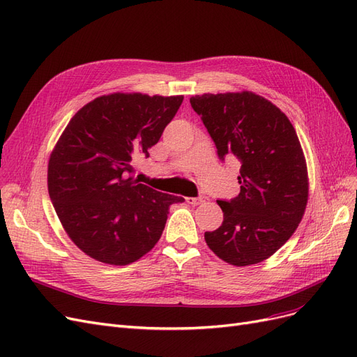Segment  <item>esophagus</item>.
<instances>
[{
	"label": "esophagus",
	"mask_w": 357,
	"mask_h": 357,
	"mask_svg": "<svg viewBox=\"0 0 357 357\" xmlns=\"http://www.w3.org/2000/svg\"><path fill=\"white\" fill-rule=\"evenodd\" d=\"M206 202V197H187V203L192 204V206H197V204H203Z\"/></svg>",
	"instance_id": "obj_1"
}]
</instances>
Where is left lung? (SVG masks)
I'll list each match as a JSON object with an SVG mask.
<instances>
[{
  "mask_svg": "<svg viewBox=\"0 0 357 357\" xmlns=\"http://www.w3.org/2000/svg\"><path fill=\"white\" fill-rule=\"evenodd\" d=\"M190 103L220 158L236 157L241 165L240 192L229 202L218 200L224 221L204 233L206 243L236 267L270 258L295 233L308 200L307 163L292 123L248 90L197 95Z\"/></svg>",
  "mask_w": 357,
  "mask_h": 357,
  "instance_id": "8db88e82",
  "label": "left lung"
}]
</instances>
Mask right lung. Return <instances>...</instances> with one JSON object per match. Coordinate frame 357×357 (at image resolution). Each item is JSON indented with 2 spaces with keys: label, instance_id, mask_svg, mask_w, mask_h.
<instances>
[{
  "label": "right lung",
  "instance_id": "right-lung-1",
  "mask_svg": "<svg viewBox=\"0 0 357 357\" xmlns=\"http://www.w3.org/2000/svg\"><path fill=\"white\" fill-rule=\"evenodd\" d=\"M183 96L103 95L79 109L54 145L47 185L66 234L86 255L111 266L142 258L162 237L169 208L182 197L133 176Z\"/></svg>",
  "mask_w": 357,
  "mask_h": 357
}]
</instances>
